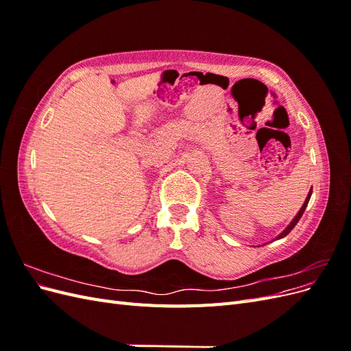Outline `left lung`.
<instances>
[{"label":"left lung","instance_id":"obj_1","mask_svg":"<svg viewBox=\"0 0 351 351\" xmlns=\"http://www.w3.org/2000/svg\"><path fill=\"white\" fill-rule=\"evenodd\" d=\"M311 196H312V189H311V192L309 193H307V197H306V200H304V204H303V206L300 208V210L299 212H297V215L293 218V221L290 222V224L289 226H287L285 227V230L281 232V234L277 237V239H275V240H280V239H282V237H285L287 234H289V232L295 227V224H297V222H299L300 221V218H302V215H303V212H304V209H306V206H307V204H309V200H311Z\"/></svg>","mask_w":351,"mask_h":351}]
</instances>
